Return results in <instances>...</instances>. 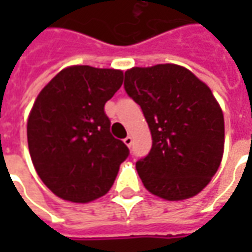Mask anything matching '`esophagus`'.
Masks as SVG:
<instances>
[{"label": "esophagus", "instance_id": "34e87169", "mask_svg": "<svg viewBox=\"0 0 252 252\" xmlns=\"http://www.w3.org/2000/svg\"><path fill=\"white\" fill-rule=\"evenodd\" d=\"M124 143H126V146L128 147H131V144H132V137L131 136H126V139H124Z\"/></svg>", "mask_w": 252, "mask_h": 252}]
</instances>
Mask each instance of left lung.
<instances>
[{
  "mask_svg": "<svg viewBox=\"0 0 252 252\" xmlns=\"http://www.w3.org/2000/svg\"><path fill=\"white\" fill-rule=\"evenodd\" d=\"M124 89L140 105L153 136L148 155L136 162L143 185L169 201L200 193L224 151V116L211 89L170 63L126 70Z\"/></svg>",
  "mask_w": 252,
  "mask_h": 252,
  "instance_id": "left-lung-1",
  "label": "left lung"
}]
</instances>
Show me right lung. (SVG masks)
I'll return each instance as SVG.
<instances>
[{"label": "right lung", "mask_w": 252, "mask_h": 252, "mask_svg": "<svg viewBox=\"0 0 252 252\" xmlns=\"http://www.w3.org/2000/svg\"><path fill=\"white\" fill-rule=\"evenodd\" d=\"M123 85V71L67 67L41 90L27 136L32 163L54 194L89 202L106 194L129 150L112 136L104 106Z\"/></svg>", "instance_id": "right-lung-1"}]
</instances>
